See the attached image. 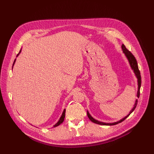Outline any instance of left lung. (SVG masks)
Here are the masks:
<instances>
[{"instance_id": "obj_1", "label": "left lung", "mask_w": 154, "mask_h": 154, "mask_svg": "<svg viewBox=\"0 0 154 154\" xmlns=\"http://www.w3.org/2000/svg\"><path fill=\"white\" fill-rule=\"evenodd\" d=\"M122 50H123V53L125 54V55L126 56V57L127 58L128 62H129V63L130 65V67H131L132 69L134 71V72L135 73V75H136V76L137 77V84H138V91H137V97H139V95H140V87H141V74H140V71H139V68H138V66H137V60L136 59V58L134 57V56L131 53V52L130 51H129L127 48H126V47L125 46L124 44H122ZM137 105V100H136V103H135V105L133 107V109L130 110V113L127 116H125V118H123L122 119H121L119 121H118V122H114V123H103V122H99V121H97L95 119L93 118L92 116H91V114L88 113V112L87 111V116L88 118H89V119L92 122L94 123H96V124H98V125H117L119 123H122V122H123V121L128 118L129 115L131 114L132 112L135 110V109H136V107Z\"/></svg>"}]
</instances>
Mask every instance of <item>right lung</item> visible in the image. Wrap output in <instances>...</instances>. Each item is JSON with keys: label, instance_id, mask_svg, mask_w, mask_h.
<instances>
[{"label": "right lung", "instance_id": "obj_1", "mask_svg": "<svg viewBox=\"0 0 154 154\" xmlns=\"http://www.w3.org/2000/svg\"><path fill=\"white\" fill-rule=\"evenodd\" d=\"M20 51H21V50L20 51L19 53H18V54L17 55V57H18V54H19L20 53ZM15 60H16V59L15 60V61H14V63H13V66L14 65V63H15ZM65 116H66V109H64V110H63V113H62V116H61V117H60V119L58 120V122L57 123H56V124L53 126V127H57V126L60 125V124H62V123L63 122V121H64Z\"/></svg>", "mask_w": 154, "mask_h": 154}]
</instances>
